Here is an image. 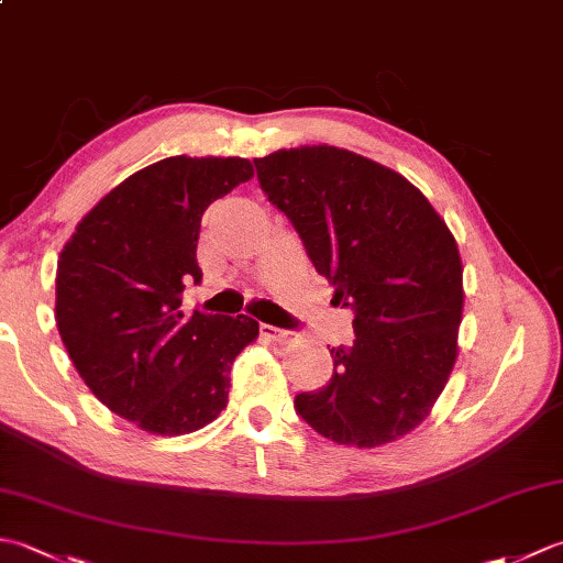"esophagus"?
<instances>
[{
	"instance_id": "34e87169",
	"label": "esophagus",
	"mask_w": 563,
	"mask_h": 563,
	"mask_svg": "<svg viewBox=\"0 0 563 563\" xmlns=\"http://www.w3.org/2000/svg\"><path fill=\"white\" fill-rule=\"evenodd\" d=\"M261 333H263V336H266L268 341H275V343H288L290 336H292V331L271 327V324H261Z\"/></svg>"
}]
</instances>
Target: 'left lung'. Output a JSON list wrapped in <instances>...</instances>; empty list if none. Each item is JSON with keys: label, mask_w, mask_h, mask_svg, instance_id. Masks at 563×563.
Segmentation results:
<instances>
[{"label": "left lung", "mask_w": 563, "mask_h": 563, "mask_svg": "<svg viewBox=\"0 0 563 563\" xmlns=\"http://www.w3.org/2000/svg\"><path fill=\"white\" fill-rule=\"evenodd\" d=\"M261 190L300 234L314 268L353 309V345L331 349L327 387L295 411L341 445L377 448L428 416L457 357L462 261L413 184L361 154L312 145L254 159Z\"/></svg>", "instance_id": "1"}]
</instances>
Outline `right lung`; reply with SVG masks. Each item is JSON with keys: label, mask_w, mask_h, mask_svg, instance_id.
<instances>
[{"label": "right lung", "mask_w": 563, "mask_h": 563, "mask_svg": "<svg viewBox=\"0 0 563 563\" xmlns=\"http://www.w3.org/2000/svg\"><path fill=\"white\" fill-rule=\"evenodd\" d=\"M254 176L239 157H169L133 174L77 224L57 261L59 339L101 404L147 433L184 435L227 406L244 314L181 307L200 285L202 212Z\"/></svg>", "instance_id": "add662e5"}]
</instances>
